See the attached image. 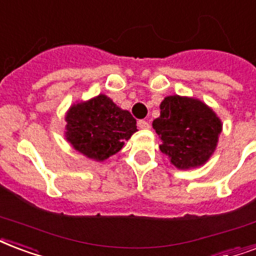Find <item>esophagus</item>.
Masks as SVG:
<instances>
[{
	"label": "esophagus",
	"instance_id": "1",
	"mask_svg": "<svg viewBox=\"0 0 256 256\" xmlns=\"http://www.w3.org/2000/svg\"><path fill=\"white\" fill-rule=\"evenodd\" d=\"M138 128H144V130H148V128H150V124L149 122H146V120H138Z\"/></svg>",
	"mask_w": 256,
	"mask_h": 256
}]
</instances>
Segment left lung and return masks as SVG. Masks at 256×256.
Listing matches in <instances>:
<instances>
[{
  "instance_id": "8db88e82",
  "label": "left lung",
  "mask_w": 256,
  "mask_h": 256,
  "mask_svg": "<svg viewBox=\"0 0 256 256\" xmlns=\"http://www.w3.org/2000/svg\"><path fill=\"white\" fill-rule=\"evenodd\" d=\"M161 114L153 120L160 150L178 169L202 166L214 154L223 128L210 107L194 98L172 95L160 104Z\"/></svg>"
}]
</instances>
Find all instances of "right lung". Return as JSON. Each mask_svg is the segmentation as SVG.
Returning a JSON list of instances; mask_svg holds the SVG:
<instances>
[{
  "label": "right lung",
  "mask_w": 256,
  "mask_h": 256,
  "mask_svg": "<svg viewBox=\"0 0 256 256\" xmlns=\"http://www.w3.org/2000/svg\"><path fill=\"white\" fill-rule=\"evenodd\" d=\"M66 122V140L72 148L99 162L118 153L136 132L132 115L103 94L72 104Z\"/></svg>",
  "instance_id": "1"
}]
</instances>
